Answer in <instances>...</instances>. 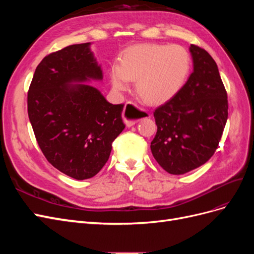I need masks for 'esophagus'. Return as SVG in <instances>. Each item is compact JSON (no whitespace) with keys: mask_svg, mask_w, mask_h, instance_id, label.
<instances>
[{"mask_svg":"<svg viewBox=\"0 0 254 254\" xmlns=\"http://www.w3.org/2000/svg\"><path fill=\"white\" fill-rule=\"evenodd\" d=\"M148 114L146 113L144 110L140 109L139 107L134 105L131 102H128L125 105L124 111H123V119L127 127H131L137 122H140L142 119L147 118Z\"/></svg>","mask_w":254,"mask_h":254,"instance_id":"34e87169","label":"esophagus"}]
</instances>
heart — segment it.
Wrapping results in <instances>:
<instances>
[{
    "instance_id": "1",
    "label": "heart",
    "mask_w": 254,
    "mask_h": 254,
    "mask_svg": "<svg viewBox=\"0 0 254 254\" xmlns=\"http://www.w3.org/2000/svg\"><path fill=\"white\" fill-rule=\"evenodd\" d=\"M190 71L189 52L181 45L137 44L126 49L120 65L110 70V81L117 92L129 88L135 81V90L149 105H162L179 93Z\"/></svg>"
}]
</instances>
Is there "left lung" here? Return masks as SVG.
<instances>
[{
	"mask_svg": "<svg viewBox=\"0 0 254 254\" xmlns=\"http://www.w3.org/2000/svg\"><path fill=\"white\" fill-rule=\"evenodd\" d=\"M190 52L193 73L179 93L153 113L158 129L150 149L172 175L189 173L209 161L228 120V96L216 63L196 45Z\"/></svg>",
	"mask_w": 254,
	"mask_h": 254,
	"instance_id": "left-lung-1",
	"label": "left lung"
}]
</instances>
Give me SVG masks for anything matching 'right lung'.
I'll use <instances>...</instances> for the list:
<instances>
[{"label": "right lung", "mask_w": 254, "mask_h": 254, "mask_svg": "<svg viewBox=\"0 0 254 254\" xmlns=\"http://www.w3.org/2000/svg\"><path fill=\"white\" fill-rule=\"evenodd\" d=\"M91 42L52 53L38 64L27 95V111L45 158L76 180L94 177L109 159L112 142L124 130V105L110 104L92 80H103Z\"/></svg>", "instance_id": "add662e5"}]
</instances>
